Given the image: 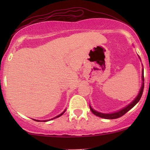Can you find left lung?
<instances>
[{
  "mask_svg": "<svg viewBox=\"0 0 150 150\" xmlns=\"http://www.w3.org/2000/svg\"><path fill=\"white\" fill-rule=\"evenodd\" d=\"M142 87H141L140 92H139V94H137V96L136 97L135 99H134V100L132 101L130 104H128V106H125V108H122V109L119 110L118 111H116V112L111 113H103L98 112V111L93 109V108L91 107L90 105H89V108H90L91 111H92V112L94 113V115H96V116L100 117V118H105V119H116V118H120V117L123 116L125 113H126L128 111H130V110L131 109V108L133 107V106H135L136 104H137V103L139 101H140V98L142 95V92H143V89H144V69H143V68H142Z\"/></svg>",
  "mask_w": 150,
  "mask_h": 150,
  "instance_id": "1",
  "label": "left lung"
}]
</instances>
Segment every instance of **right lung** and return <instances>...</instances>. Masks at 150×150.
I'll return each instance as SVG.
<instances>
[{"label":"right lung","mask_w":150,"mask_h":150,"mask_svg":"<svg viewBox=\"0 0 150 150\" xmlns=\"http://www.w3.org/2000/svg\"><path fill=\"white\" fill-rule=\"evenodd\" d=\"M65 111H63V113H61V114H60V115H58V116H56V117H54V118H51V119H50V120H53V119H55V118H58V117H60V116H62V115H63V113H65ZM36 120V121H41V120ZM42 121H44V122H46V121H48V120H42Z\"/></svg>","instance_id":"1"}]
</instances>
